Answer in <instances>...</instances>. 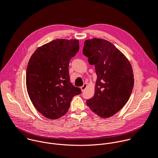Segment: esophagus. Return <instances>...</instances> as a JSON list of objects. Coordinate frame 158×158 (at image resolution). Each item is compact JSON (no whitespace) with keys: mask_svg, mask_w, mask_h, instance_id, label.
<instances>
[{"mask_svg":"<svg viewBox=\"0 0 158 158\" xmlns=\"http://www.w3.org/2000/svg\"><path fill=\"white\" fill-rule=\"evenodd\" d=\"M87 87V84L86 83H84L83 84V85L81 87V91H83L85 89H86V88Z\"/></svg>","mask_w":158,"mask_h":158,"instance_id":"esophagus-1","label":"esophagus"}]
</instances>
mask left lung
<instances>
[{"mask_svg": "<svg viewBox=\"0 0 158 158\" xmlns=\"http://www.w3.org/2000/svg\"><path fill=\"white\" fill-rule=\"evenodd\" d=\"M83 54L94 65L97 75L94 96L86 104L99 117H110L130 98L134 85L131 65L121 51L102 39L86 40Z\"/></svg>", "mask_w": 158, "mask_h": 158, "instance_id": "left-lung-1", "label": "left lung"}]
</instances>
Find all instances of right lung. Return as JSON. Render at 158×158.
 <instances>
[{"mask_svg": "<svg viewBox=\"0 0 158 158\" xmlns=\"http://www.w3.org/2000/svg\"><path fill=\"white\" fill-rule=\"evenodd\" d=\"M78 51V40L57 39L38 48L29 60L27 91L35 108L46 118L64 115L73 97L81 93L70 83L69 75L70 60Z\"/></svg>", "mask_w": 158, "mask_h": 158, "instance_id": "add662e5", "label": "right lung"}]
</instances>
